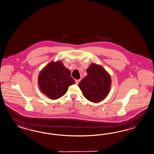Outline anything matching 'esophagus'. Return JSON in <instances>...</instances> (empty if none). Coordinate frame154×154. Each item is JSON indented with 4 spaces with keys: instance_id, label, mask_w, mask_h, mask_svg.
I'll use <instances>...</instances> for the list:
<instances>
[{
    "instance_id": "obj_1",
    "label": "esophagus",
    "mask_w": 154,
    "mask_h": 154,
    "mask_svg": "<svg viewBox=\"0 0 154 154\" xmlns=\"http://www.w3.org/2000/svg\"><path fill=\"white\" fill-rule=\"evenodd\" d=\"M81 81V79H79V80H75V84L77 85V84H79V83L80 82V81Z\"/></svg>"
}]
</instances>
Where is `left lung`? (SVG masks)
Here are the masks:
<instances>
[{"label": "left lung", "mask_w": 154, "mask_h": 154, "mask_svg": "<svg viewBox=\"0 0 154 154\" xmlns=\"http://www.w3.org/2000/svg\"><path fill=\"white\" fill-rule=\"evenodd\" d=\"M88 75L79 84L85 98L93 102H99L107 96L111 86V77L102 66L91 64L86 70Z\"/></svg>", "instance_id": "left-lung-1"}]
</instances>
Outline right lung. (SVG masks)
Listing matches in <instances>:
<instances>
[{
	"label": "right lung",
	"mask_w": 154,
	"mask_h": 154,
	"mask_svg": "<svg viewBox=\"0 0 154 154\" xmlns=\"http://www.w3.org/2000/svg\"><path fill=\"white\" fill-rule=\"evenodd\" d=\"M71 72L61 61H52L40 72L38 84L40 90L51 100H57L75 84Z\"/></svg>",
	"instance_id": "right-lung-1"
}]
</instances>
